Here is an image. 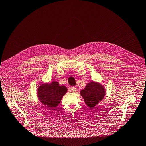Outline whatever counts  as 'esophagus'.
I'll return each mask as SVG.
<instances>
[{
	"instance_id": "obj_1",
	"label": "esophagus",
	"mask_w": 146,
	"mask_h": 146,
	"mask_svg": "<svg viewBox=\"0 0 146 146\" xmlns=\"http://www.w3.org/2000/svg\"><path fill=\"white\" fill-rule=\"evenodd\" d=\"M76 90H77V89H76V87L74 86V87H72V88H71V91H72L73 92H76Z\"/></svg>"
}]
</instances>
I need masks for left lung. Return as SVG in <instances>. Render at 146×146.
Instances as JSON below:
<instances>
[{
    "label": "left lung",
    "instance_id": "1",
    "mask_svg": "<svg viewBox=\"0 0 146 146\" xmlns=\"http://www.w3.org/2000/svg\"><path fill=\"white\" fill-rule=\"evenodd\" d=\"M105 89L99 83L91 82L86 85L85 88L80 92L88 106L94 108L105 96Z\"/></svg>",
    "mask_w": 146,
    "mask_h": 146
}]
</instances>
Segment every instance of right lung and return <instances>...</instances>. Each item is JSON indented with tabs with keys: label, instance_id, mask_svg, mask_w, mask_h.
Masks as SVG:
<instances>
[{
	"label": "right lung",
	"instance_id": "obj_1",
	"mask_svg": "<svg viewBox=\"0 0 146 146\" xmlns=\"http://www.w3.org/2000/svg\"><path fill=\"white\" fill-rule=\"evenodd\" d=\"M65 86H60L58 82L43 84L38 89V97L40 102L47 107L56 108L60 104L62 96L66 93Z\"/></svg>",
	"mask_w": 146,
	"mask_h": 146
}]
</instances>
